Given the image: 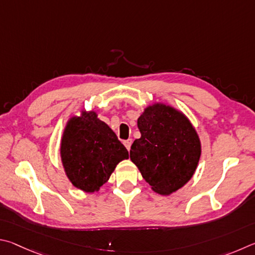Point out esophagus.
Returning <instances> with one entry per match:
<instances>
[{"mask_svg":"<svg viewBox=\"0 0 255 255\" xmlns=\"http://www.w3.org/2000/svg\"><path fill=\"white\" fill-rule=\"evenodd\" d=\"M131 144H132V139H128V140L124 141V145H125V148H127L128 150H130Z\"/></svg>","mask_w":255,"mask_h":255,"instance_id":"esophagus-1","label":"esophagus"}]
</instances>
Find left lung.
<instances>
[{
    "label": "left lung",
    "instance_id": "1",
    "mask_svg": "<svg viewBox=\"0 0 255 255\" xmlns=\"http://www.w3.org/2000/svg\"><path fill=\"white\" fill-rule=\"evenodd\" d=\"M141 137L130 158L154 193L168 196L182 188L197 169L202 143L197 131L181 111L155 102L137 119Z\"/></svg>",
    "mask_w": 255,
    "mask_h": 255
}]
</instances>
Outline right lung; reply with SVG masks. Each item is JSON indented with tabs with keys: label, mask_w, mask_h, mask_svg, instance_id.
I'll list each match as a JSON object with an SVG mask.
<instances>
[{
	"label": "right lung",
	"mask_w": 255,
	"mask_h": 255,
	"mask_svg": "<svg viewBox=\"0 0 255 255\" xmlns=\"http://www.w3.org/2000/svg\"><path fill=\"white\" fill-rule=\"evenodd\" d=\"M60 158L74 187L96 193L128 152L95 111H82L67 121L60 141Z\"/></svg>",
	"instance_id": "1"
}]
</instances>
